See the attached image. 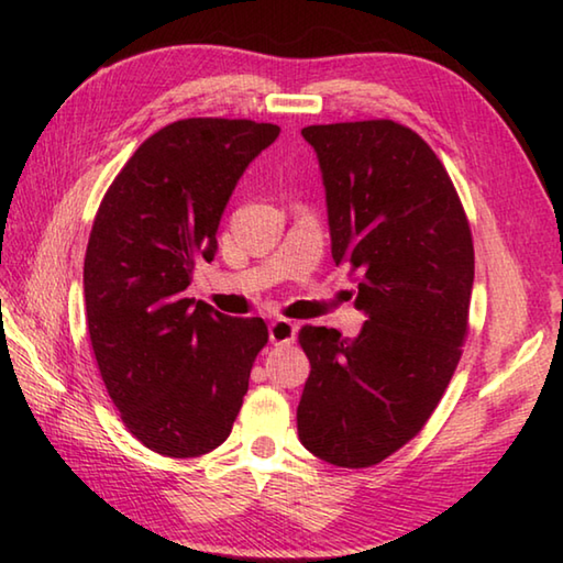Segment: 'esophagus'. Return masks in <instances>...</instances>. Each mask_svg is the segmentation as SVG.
I'll use <instances>...</instances> for the list:
<instances>
[{"mask_svg": "<svg viewBox=\"0 0 563 563\" xmlns=\"http://www.w3.org/2000/svg\"><path fill=\"white\" fill-rule=\"evenodd\" d=\"M295 332H298V327L285 320V317H275V320L268 322V336L273 344H290L295 340Z\"/></svg>", "mask_w": 563, "mask_h": 563, "instance_id": "34e87169", "label": "esophagus"}]
</instances>
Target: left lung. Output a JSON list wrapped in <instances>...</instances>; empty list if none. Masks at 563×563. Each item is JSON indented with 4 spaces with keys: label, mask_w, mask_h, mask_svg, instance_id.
I'll return each mask as SVG.
<instances>
[{
    "label": "left lung",
    "mask_w": 563,
    "mask_h": 563,
    "mask_svg": "<svg viewBox=\"0 0 563 563\" xmlns=\"http://www.w3.org/2000/svg\"><path fill=\"white\" fill-rule=\"evenodd\" d=\"M332 258L362 273L356 336L305 324L310 360L300 443L324 463L369 467L435 411L467 332L475 253L441 159L394 120L310 125Z\"/></svg>",
    "instance_id": "1"
}]
</instances>
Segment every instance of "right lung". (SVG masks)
Returning <instances> with one entry per match:
<instances>
[{"label": "right lung", "instance_id": "obj_1", "mask_svg": "<svg viewBox=\"0 0 563 563\" xmlns=\"http://www.w3.org/2000/svg\"><path fill=\"white\" fill-rule=\"evenodd\" d=\"M280 135L253 120L189 118L147 137L110 184L90 231L84 292L100 376L128 431L150 451L197 457L231 433L261 317L184 298L251 162Z\"/></svg>", "mask_w": 563, "mask_h": 563}]
</instances>
